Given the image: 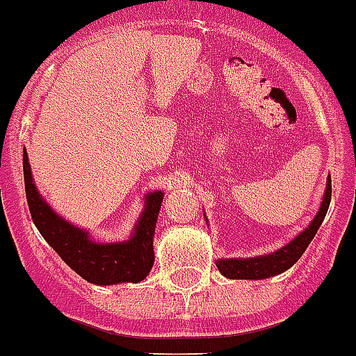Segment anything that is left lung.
I'll use <instances>...</instances> for the list:
<instances>
[{
    "label": "left lung",
    "instance_id": "left-lung-1",
    "mask_svg": "<svg viewBox=\"0 0 356 356\" xmlns=\"http://www.w3.org/2000/svg\"><path fill=\"white\" fill-rule=\"evenodd\" d=\"M330 201H332V178L328 176L326 180V191L323 196V203L314 217L312 222L305 228L296 238H292L287 246L282 250L275 251V253L262 254V257H253V259H222L217 260V269L221 275H225L229 280H264L271 278V276L282 275L284 271L291 269L298 260L301 259V254L308 248V244L316 237L317 229H319L321 222L325 221V216L328 212Z\"/></svg>",
    "mask_w": 356,
    "mask_h": 356
}]
</instances>
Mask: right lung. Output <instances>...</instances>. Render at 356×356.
<instances>
[{
  "label": "right lung",
  "instance_id": "1",
  "mask_svg": "<svg viewBox=\"0 0 356 356\" xmlns=\"http://www.w3.org/2000/svg\"><path fill=\"white\" fill-rule=\"evenodd\" d=\"M23 171L31 219L40 235L60 254V259L72 271L94 285H115L127 282L137 284L149 275L155 262L153 235L163 193L155 191L147 194L144 201V212L140 213L134 228V235L128 241L99 244L92 241L87 229L65 221L64 217L58 216L44 201L31 178L26 149L23 151Z\"/></svg>",
  "mask_w": 356,
  "mask_h": 356
}]
</instances>
